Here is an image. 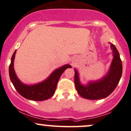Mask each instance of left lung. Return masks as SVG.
<instances>
[{
	"label": "left lung",
	"mask_w": 131,
	"mask_h": 131,
	"mask_svg": "<svg viewBox=\"0 0 131 131\" xmlns=\"http://www.w3.org/2000/svg\"><path fill=\"white\" fill-rule=\"evenodd\" d=\"M113 50V58L108 73L98 81H90L86 86L80 82L79 75L75 69L74 82L75 88L80 96L84 99L97 100L107 97L117 86L122 75V61L117 49L113 44L110 43Z\"/></svg>",
	"instance_id": "left-lung-1"
}]
</instances>
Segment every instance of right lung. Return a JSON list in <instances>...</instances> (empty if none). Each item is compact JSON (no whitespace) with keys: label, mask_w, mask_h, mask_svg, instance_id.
Returning <instances> with one entry per match:
<instances>
[{"label":"right lung","mask_w":131,"mask_h":131,"mask_svg":"<svg viewBox=\"0 0 131 131\" xmlns=\"http://www.w3.org/2000/svg\"><path fill=\"white\" fill-rule=\"evenodd\" d=\"M16 52V50L14 52L11 59V63L9 66V75L14 87L18 93L29 100L42 101L51 97L55 93L60 77L66 69L72 68L71 66L66 64L56 69L47 79L42 82L33 85H26L20 81L14 70L13 64Z\"/></svg>","instance_id":"right-lung-1"}]
</instances>
